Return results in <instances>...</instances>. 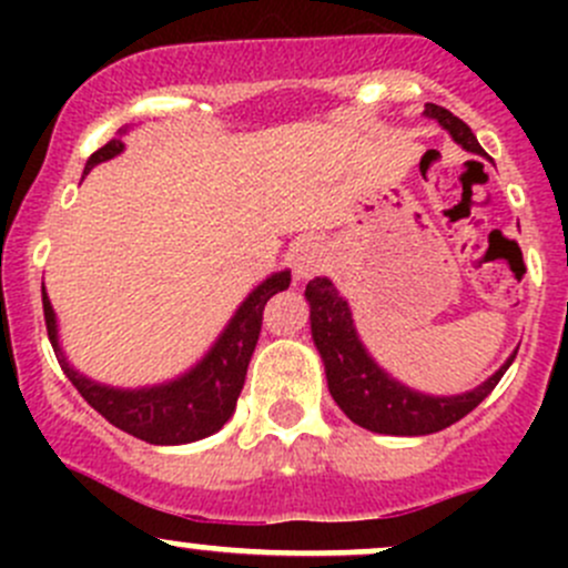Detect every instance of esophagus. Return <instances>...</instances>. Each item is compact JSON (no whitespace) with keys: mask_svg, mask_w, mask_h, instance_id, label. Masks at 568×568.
Segmentation results:
<instances>
[{"mask_svg":"<svg viewBox=\"0 0 568 568\" xmlns=\"http://www.w3.org/2000/svg\"><path fill=\"white\" fill-rule=\"evenodd\" d=\"M288 266L294 272L296 280H311L324 268V252L318 244L313 242H300L294 250L288 252Z\"/></svg>","mask_w":568,"mask_h":568,"instance_id":"esophagus-1","label":"esophagus"}]
</instances>
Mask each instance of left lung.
I'll return each instance as SVG.
<instances>
[{
    "instance_id": "left-lung-1",
    "label": "left lung",
    "mask_w": 568,
    "mask_h": 568,
    "mask_svg": "<svg viewBox=\"0 0 568 568\" xmlns=\"http://www.w3.org/2000/svg\"><path fill=\"white\" fill-rule=\"evenodd\" d=\"M423 114L437 120L464 151L484 156V148L478 145L469 125L456 118L454 112L437 104H426ZM305 300L311 305L313 343H316L321 363H324L326 387H329L332 398H335V404L341 406L348 420L376 434L423 437V434H434L454 426L456 420L469 415L486 395L495 390L500 376L506 374L508 365L517 357V352H514L475 390L459 395H428L412 390L409 385L395 379L371 357V352L357 335L352 307L337 294L332 280H311L305 288Z\"/></svg>"
}]
</instances>
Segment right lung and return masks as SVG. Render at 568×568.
Segmentation results:
<instances>
[{
  "mask_svg": "<svg viewBox=\"0 0 568 568\" xmlns=\"http://www.w3.org/2000/svg\"><path fill=\"white\" fill-rule=\"evenodd\" d=\"M129 129H120L114 140L88 159L84 175L95 164L109 162V159L123 153V134ZM291 285V272H274L263 280L261 285L250 291L247 300L236 307L233 318L227 321L225 329L214 341V346L175 379L162 382V385L148 387H112L104 382H95L84 376L71 365L60 346V329H57V313L51 307L49 294L43 288V316L49 341L54 346L57 359L62 371L71 379V385L82 393V398L101 412L112 426L120 432L131 434L136 439H145L151 445H186L197 439L211 437L220 432L236 412L239 393L244 387L247 365L252 352H255L257 335H261L263 305L272 300L277 291Z\"/></svg>",
  "mask_w": 568,
  "mask_h": 568,
  "instance_id": "right-lung-1",
  "label": "right lung"
}]
</instances>
